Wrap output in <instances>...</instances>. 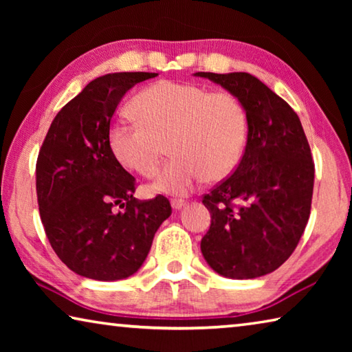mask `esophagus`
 <instances>
[{"mask_svg": "<svg viewBox=\"0 0 352 352\" xmlns=\"http://www.w3.org/2000/svg\"><path fill=\"white\" fill-rule=\"evenodd\" d=\"M170 205H172V208H174L175 211H180L182 208H184V205H186V201L182 200V199H172L170 200Z\"/></svg>", "mask_w": 352, "mask_h": 352, "instance_id": "34e87169", "label": "esophagus"}]
</instances>
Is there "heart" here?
I'll return each instance as SVG.
<instances>
[{
    "instance_id": "1",
    "label": "heart",
    "mask_w": 352,
    "mask_h": 352,
    "mask_svg": "<svg viewBox=\"0 0 352 352\" xmlns=\"http://www.w3.org/2000/svg\"><path fill=\"white\" fill-rule=\"evenodd\" d=\"M136 116H121L110 127L113 153L127 169L152 177L170 140L174 153L160 172L155 192L186 195L208 177L233 170L247 141V115L228 91L208 93L189 82L162 80L133 100Z\"/></svg>"
}]
</instances>
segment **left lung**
Listing matches in <instances>:
<instances>
[{
	"label": "left lung",
	"instance_id": "8db88e82",
	"mask_svg": "<svg viewBox=\"0 0 352 352\" xmlns=\"http://www.w3.org/2000/svg\"><path fill=\"white\" fill-rule=\"evenodd\" d=\"M194 76L239 99L248 126L239 166L204 197L211 226L200 242L201 254L225 278L264 276L290 258L305 233L315 172L311 147L296 113L258 77Z\"/></svg>",
	"mask_w": 352,
	"mask_h": 352
}]
</instances>
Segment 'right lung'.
I'll return each mask as SVG.
<instances>
[{"label":"right lung","mask_w":352,"mask_h":352,"mask_svg":"<svg viewBox=\"0 0 352 352\" xmlns=\"http://www.w3.org/2000/svg\"><path fill=\"white\" fill-rule=\"evenodd\" d=\"M157 73H111L91 80L57 113L37 158L41 223L69 270L118 281L140 270L169 200L133 197L136 180L110 147V121L124 94Z\"/></svg>","instance_id":"add662e5"}]
</instances>
